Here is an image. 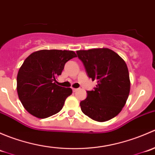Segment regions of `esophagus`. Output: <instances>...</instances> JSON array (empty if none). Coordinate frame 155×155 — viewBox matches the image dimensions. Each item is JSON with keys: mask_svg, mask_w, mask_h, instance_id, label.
<instances>
[{"mask_svg": "<svg viewBox=\"0 0 155 155\" xmlns=\"http://www.w3.org/2000/svg\"><path fill=\"white\" fill-rule=\"evenodd\" d=\"M78 89H79V88H74V87H73V91H77L78 90Z\"/></svg>", "mask_w": 155, "mask_h": 155, "instance_id": "obj_1", "label": "esophagus"}]
</instances>
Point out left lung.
<instances>
[{"label":"left lung","instance_id":"8db88e82","mask_svg":"<svg viewBox=\"0 0 155 155\" xmlns=\"http://www.w3.org/2000/svg\"><path fill=\"white\" fill-rule=\"evenodd\" d=\"M76 53L89 78L97 82L94 90L87 91L86 99L80 102L82 112L100 122L112 119L122 110L129 96L130 81L125 61L107 48Z\"/></svg>","mask_w":155,"mask_h":155}]
</instances>
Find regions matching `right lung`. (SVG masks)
Wrapping results in <instances>:
<instances>
[{
  "label": "right lung",
  "mask_w": 155,
  "mask_h": 155,
  "mask_svg": "<svg viewBox=\"0 0 155 155\" xmlns=\"http://www.w3.org/2000/svg\"><path fill=\"white\" fill-rule=\"evenodd\" d=\"M76 57L73 51L43 49L25 60L17 75V92L25 109L38 118L58 113L73 91L56 84L64 64Z\"/></svg>",
  "instance_id": "obj_1"
}]
</instances>
